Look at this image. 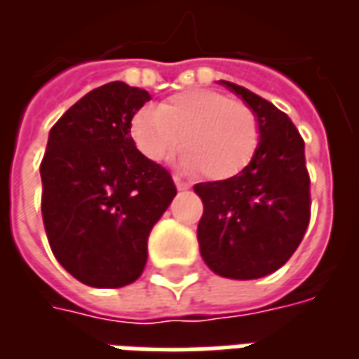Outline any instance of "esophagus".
<instances>
[{
	"mask_svg": "<svg viewBox=\"0 0 359 359\" xmlns=\"http://www.w3.org/2000/svg\"><path fill=\"white\" fill-rule=\"evenodd\" d=\"M172 182H175V187L179 188V190H187V188H190V182H188L187 179L179 177V175H175V177H172Z\"/></svg>",
	"mask_w": 359,
	"mask_h": 359,
	"instance_id": "obj_1",
	"label": "esophagus"
}]
</instances>
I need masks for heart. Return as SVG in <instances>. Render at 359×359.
<instances>
[{"label": "heart", "instance_id": "b5f03b06", "mask_svg": "<svg viewBox=\"0 0 359 359\" xmlns=\"http://www.w3.org/2000/svg\"><path fill=\"white\" fill-rule=\"evenodd\" d=\"M130 138L142 156L163 163L182 144V165L211 180H226L252 161L259 125L246 103L215 90L171 95L157 109L144 107L130 121Z\"/></svg>", "mask_w": 359, "mask_h": 359}]
</instances>
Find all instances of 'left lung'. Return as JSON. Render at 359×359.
<instances>
[{
  "instance_id": "obj_1",
  "label": "left lung",
  "mask_w": 359,
  "mask_h": 359,
  "mask_svg": "<svg viewBox=\"0 0 359 359\" xmlns=\"http://www.w3.org/2000/svg\"><path fill=\"white\" fill-rule=\"evenodd\" d=\"M256 113L259 144L252 161L226 180L200 182L198 242L221 277L250 280L288 262L309 223V177L304 140L286 113L234 82L219 81Z\"/></svg>"
}]
</instances>
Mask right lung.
I'll return each instance as SVG.
<instances>
[{
  "instance_id": "add662e5",
  "label": "right lung",
  "mask_w": 359,
  "mask_h": 359,
  "mask_svg": "<svg viewBox=\"0 0 359 359\" xmlns=\"http://www.w3.org/2000/svg\"><path fill=\"white\" fill-rule=\"evenodd\" d=\"M151 95L109 82L82 95L50 130L42 217L51 252L74 278L121 288L140 277L148 236L177 188L134 146L130 121Z\"/></svg>"
}]
</instances>
